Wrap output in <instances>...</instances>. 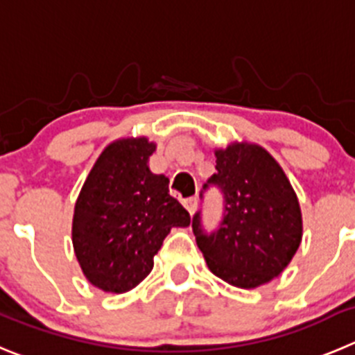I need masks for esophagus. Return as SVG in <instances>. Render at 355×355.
<instances>
[{
	"label": "esophagus",
	"instance_id": "obj_1",
	"mask_svg": "<svg viewBox=\"0 0 355 355\" xmlns=\"http://www.w3.org/2000/svg\"><path fill=\"white\" fill-rule=\"evenodd\" d=\"M184 207L187 208L189 214L193 215L198 208V198H187V200L184 201Z\"/></svg>",
	"mask_w": 355,
	"mask_h": 355
}]
</instances>
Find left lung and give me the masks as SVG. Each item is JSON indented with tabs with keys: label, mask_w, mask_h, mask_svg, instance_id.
Returning <instances> with one entry per match:
<instances>
[{
	"label": "left lung",
	"mask_w": 355,
	"mask_h": 355,
	"mask_svg": "<svg viewBox=\"0 0 355 355\" xmlns=\"http://www.w3.org/2000/svg\"><path fill=\"white\" fill-rule=\"evenodd\" d=\"M217 173L208 184L224 194V218L207 234L193 217L196 243L214 275L240 289H256L282 273L300 248V201L277 159L264 147L233 141L215 148ZM207 187V185H205Z\"/></svg>",
	"instance_id": "8db88e82"
}]
</instances>
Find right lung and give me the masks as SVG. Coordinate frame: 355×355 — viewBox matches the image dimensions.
Segmentation results:
<instances>
[{"label":"right lung","mask_w":355,"mask_h":355,"mask_svg":"<svg viewBox=\"0 0 355 355\" xmlns=\"http://www.w3.org/2000/svg\"><path fill=\"white\" fill-rule=\"evenodd\" d=\"M154 152L147 137L108 144L75 203L73 250L85 278L105 293L135 289L171 227L191 224L189 211L170 196L168 177L148 168Z\"/></svg>","instance_id":"obj_1"}]
</instances>
